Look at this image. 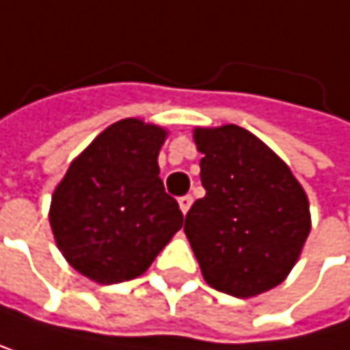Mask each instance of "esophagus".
Segmentation results:
<instances>
[{
  "mask_svg": "<svg viewBox=\"0 0 350 350\" xmlns=\"http://www.w3.org/2000/svg\"><path fill=\"white\" fill-rule=\"evenodd\" d=\"M192 202H194V198H192V196H181V198H179V209H181V213H183V215L190 211Z\"/></svg>",
  "mask_w": 350,
  "mask_h": 350,
  "instance_id": "obj_1",
  "label": "esophagus"
}]
</instances>
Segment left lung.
Masks as SVG:
<instances>
[{"mask_svg": "<svg viewBox=\"0 0 350 350\" xmlns=\"http://www.w3.org/2000/svg\"><path fill=\"white\" fill-rule=\"evenodd\" d=\"M206 194L183 232L204 281L237 298L277 287L296 266L310 232L308 196L262 139L237 124L192 131Z\"/></svg>", "mask_w": 350, "mask_h": 350, "instance_id": "1", "label": "left lung"}]
</instances>
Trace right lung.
<instances>
[{"label": "right lung", "instance_id": "obj_1", "mask_svg": "<svg viewBox=\"0 0 350 350\" xmlns=\"http://www.w3.org/2000/svg\"><path fill=\"white\" fill-rule=\"evenodd\" d=\"M169 131L124 118L71 160L52 192L50 228L67 264L111 285L141 277L183 224L158 154Z\"/></svg>", "mask_w": 350, "mask_h": 350}]
</instances>
